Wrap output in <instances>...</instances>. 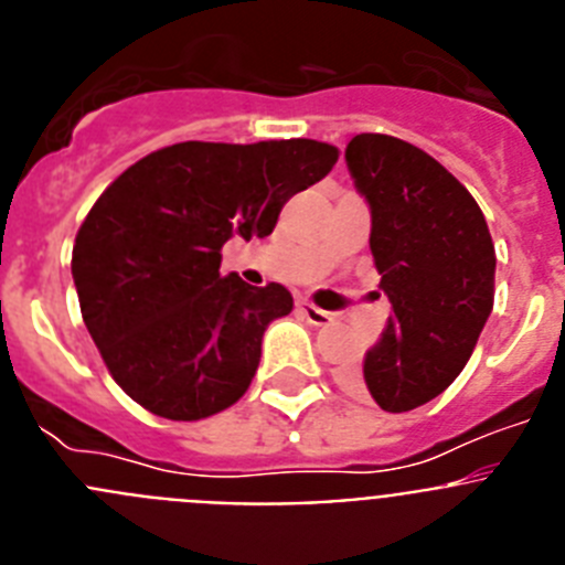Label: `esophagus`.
<instances>
[{"label":"esophagus","instance_id":"obj_1","mask_svg":"<svg viewBox=\"0 0 565 565\" xmlns=\"http://www.w3.org/2000/svg\"><path fill=\"white\" fill-rule=\"evenodd\" d=\"M299 311L306 313L308 322H311V326H317V328L331 326V322H333V313L322 311V308H317L313 302H308V299H302V302H299Z\"/></svg>","mask_w":565,"mask_h":565}]
</instances>
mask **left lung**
Returning a JSON list of instances; mask_svg holds the SVG:
<instances>
[{
	"instance_id": "left-lung-1",
	"label": "left lung",
	"mask_w": 565,
	"mask_h": 565,
	"mask_svg": "<svg viewBox=\"0 0 565 565\" xmlns=\"http://www.w3.org/2000/svg\"><path fill=\"white\" fill-rule=\"evenodd\" d=\"M344 161L371 206V254L393 308L344 387L407 413L447 391L472 356L495 299V246L476 198L424 149L362 132Z\"/></svg>"
}]
</instances>
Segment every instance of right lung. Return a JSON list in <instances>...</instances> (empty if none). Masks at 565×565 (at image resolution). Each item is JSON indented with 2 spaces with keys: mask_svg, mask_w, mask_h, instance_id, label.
<instances>
[{
  "mask_svg": "<svg viewBox=\"0 0 565 565\" xmlns=\"http://www.w3.org/2000/svg\"><path fill=\"white\" fill-rule=\"evenodd\" d=\"M337 147L311 138L183 141L118 174L73 246L89 337L129 398L172 422L226 411L248 391L263 333L291 313L288 288L221 274V248L268 237L294 194L322 181Z\"/></svg>",
  "mask_w": 565,
  "mask_h": 565,
  "instance_id": "right-lung-1",
  "label": "right lung"
}]
</instances>
